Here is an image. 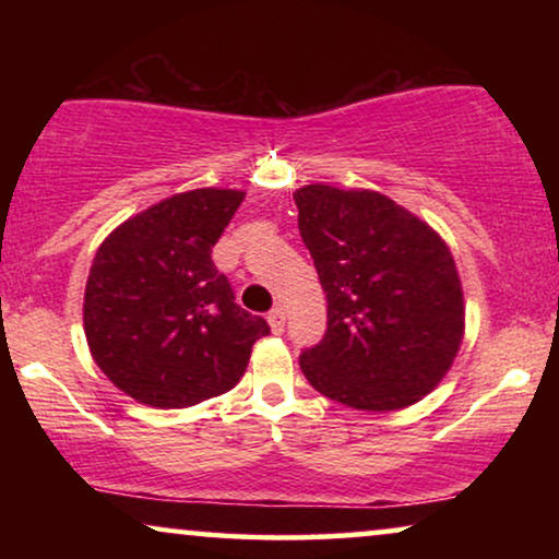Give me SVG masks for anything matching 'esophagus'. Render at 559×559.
Returning a JSON list of instances; mask_svg holds the SVG:
<instances>
[{
    "mask_svg": "<svg viewBox=\"0 0 559 559\" xmlns=\"http://www.w3.org/2000/svg\"><path fill=\"white\" fill-rule=\"evenodd\" d=\"M266 320H270V328H272V333H282L285 331V308H274L270 316H266Z\"/></svg>",
    "mask_w": 559,
    "mask_h": 559,
    "instance_id": "obj_1",
    "label": "esophagus"
}]
</instances>
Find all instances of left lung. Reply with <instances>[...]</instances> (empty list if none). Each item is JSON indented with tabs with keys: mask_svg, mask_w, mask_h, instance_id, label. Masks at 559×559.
<instances>
[{
	"mask_svg": "<svg viewBox=\"0 0 559 559\" xmlns=\"http://www.w3.org/2000/svg\"><path fill=\"white\" fill-rule=\"evenodd\" d=\"M300 236L328 300V331L300 356L312 389L394 412L440 384L461 350L465 302L442 236L377 190H295Z\"/></svg>",
	"mask_w": 559,
	"mask_h": 559,
	"instance_id": "obj_1",
	"label": "left lung"
}]
</instances>
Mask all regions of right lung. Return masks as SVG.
Segmentation results:
<instances>
[{"label":"right lung","mask_w":559,"mask_h":559,"mask_svg":"<svg viewBox=\"0 0 559 559\" xmlns=\"http://www.w3.org/2000/svg\"><path fill=\"white\" fill-rule=\"evenodd\" d=\"M243 190L175 193L106 236L83 295L91 356L132 400L193 407L239 384L264 318L234 302L211 251Z\"/></svg>","instance_id":"add662e5"}]
</instances>
